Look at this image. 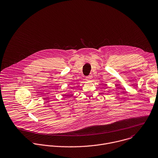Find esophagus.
I'll return each mask as SVG.
<instances>
[{"mask_svg": "<svg viewBox=\"0 0 158 158\" xmlns=\"http://www.w3.org/2000/svg\"><path fill=\"white\" fill-rule=\"evenodd\" d=\"M90 79H91V76H87V77H85V80H86L87 81H90Z\"/></svg>", "mask_w": 158, "mask_h": 158, "instance_id": "34e87169", "label": "esophagus"}]
</instances>
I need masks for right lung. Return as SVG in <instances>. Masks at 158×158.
<instances>
[{"mask_svg": "<svg viewBox=\"0 0 158 158\" xmlns=\"http://www.w3.org/2000/svg\"><path fill=\"white\" fill-rule=\"evenodd\" d=\"M71 95V94H70Z\"/></svg>", "mask_w": 158, "mask_h": 158, "instance_id": "obj_1", "label": "right lung"}]
</instances>
